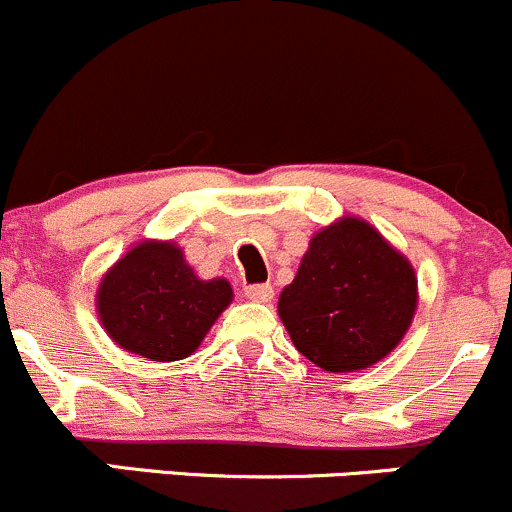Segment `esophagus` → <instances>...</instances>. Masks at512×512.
<instances>
[{"mask_svg":"<svg viewBox=\"0 0 512 512\" xmlns=\"http://www.w3.org/2000/svg\"><path fill=\"white\" fill-rule=\"evenodd\" d=\"M245 294L247 299H252V302H270L275 289H272V285H247Z\"/></svg>","mask_w":512,"mask_h":512,"instance_id":"1","label":"esophagus"}]
</instances>
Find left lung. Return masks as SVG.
Masks as SVG:
<instances>
[{"instance_id":"obj_1","label":"left lung","mask_w":512,"mask_h":512,"mask_svg":"<svg viewBox=\"0 0 512 512\" xmlns=\"http://www.w3.org/2000/svg\"><path fill=\"white\" fill-rule=\"evenodd\" d=\"M416 270L374 225L344 215L314 232L277 312L299 354L329 374L369 369L414 322Z\"/></svg>"}]
</instances>
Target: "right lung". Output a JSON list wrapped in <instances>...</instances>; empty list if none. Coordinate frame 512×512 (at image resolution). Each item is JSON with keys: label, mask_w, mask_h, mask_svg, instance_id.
Wrapping results in <instances>:
<instances>
[{"label": "right lung", "mask_w": 512, "mask_h": 512, "mask_svg": "<svg viewBox=\"0 0 512 512\" xmlns=\"http://www.w3.org/2000/svg\"><path fill=\"white\" fill-rule=\"evenodd\" d=\"M230 302V282L200 280L173 240L136 242L96 289L98 322L108 337L151 361L193 354Z\"/></svg>", "instance_id": "1"}]
</instances>
